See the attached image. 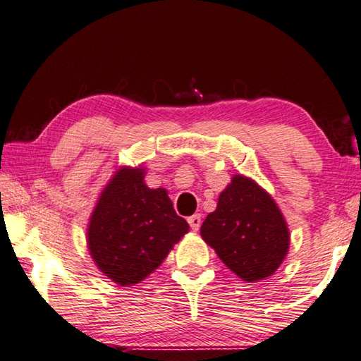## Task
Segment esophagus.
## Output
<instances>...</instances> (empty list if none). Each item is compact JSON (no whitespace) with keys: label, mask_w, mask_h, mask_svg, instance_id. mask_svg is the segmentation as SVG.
Returning a JSON list of instances; mask_svg holds the SVG:
<instances>
[{"label":"esophagus","mask_w":361,"mask_h":361,"mask_svg":"<svg viewBox=\"0 0 361 361\" xmlns=\"http://www.w3.org/2000/svg\"><path fill=\"white\" fill-rule=\"evenodd\" d=\"M188 223H189V226H191L192 231H199L202 219H200V215H192V216L188 218Z\"/></svg>","instance_id":"1"}]
</instances>
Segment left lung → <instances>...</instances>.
<instances>
[{"label":"left lung","instance_id":"obj_1","mask_svg":"<svg viewBox=\"0 0 361 361\" xmlns=\"http://www.w3.org/2000/svg\"><path fill=\"white\" fill-rule=\"evenodd\" d=\"M200 234L245 282L272 276L290 245L288 228L276 202L240 175L219 194L216 210L205 218Z\"/></svg>","mask_w":361,"mask_h":361}]
</instances>
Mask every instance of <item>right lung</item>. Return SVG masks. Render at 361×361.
Here are the masks:
<instances>
[{
	"mask_svg": "<svg viewBox=\"0 0 361 361\" xmlns=\"http://www.w3.org/2000/svg\"><path fill=\"white\" fill-rule=\"evenodd\" d=\"M189 229L166 189H149L142 169H122L109 181L89 224V252L119 285L142 282Z\"/></svg>",
	"mask_w": 361,
	"mask_h": 361,
	"instance_id": "obj_1",
	"label": "right lung"
}]
</instances>
